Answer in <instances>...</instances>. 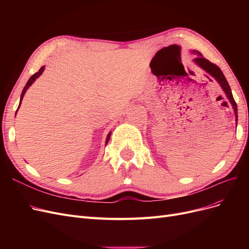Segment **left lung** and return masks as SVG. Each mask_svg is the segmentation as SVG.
Wrapping results in <instances>:
<instances>
[{"instance_id": "1", "label": "left lung", "mask_w": 249, "mask_h": 249, "mask_svg": "<svg viewBox=\"0 0 249 249\" xmlns=\"http://www.w3.org/2000/svg\"><path fill=\"white\" fill-rule=\"evenodd\" d=\"M194 54H196V58L193 59V61L195 64H197L199 67H201V69L203 71H206L208 73H210L211 76H212L213 78H215V80L219 83L221 88L223 89L224 93L227 94L229 101L231 102V106L233 108V112H235V115H236V122H238V110H237V104L235 102V100H233L232 97V93H231V87L229 85V83L227 81V79H225L223 72L221 71V70L218 67L216 64L210 62L209 60H207L206 58H203L202 55L200 54L199 52L197 51H193ZM237 124V123H236Z\"/></svg>"}]
</instances>
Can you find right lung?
<instances>
[{"instance_id": "obj_1", "label": "right lung", "mask_w": 249, "mask_h": 249, "mask_svg": "<svg viewBox=\"0 0 249 249\" xmlns=\"http://www.w3.org/2000/svg\"><path fill=\"white\" fill-rule=\"evenodd\" d=\"M43 70H44V66H42V67H40V70L37 71L36 73H34L33 76L29 79V81L27 82V84H26V86L24 87V89H22V92H21V94H20V100H19V105H18V108H19V106H20V103H21V101H22V97H24V95H25V93H26V91H27V89L31 86L32 84H33V82L38 78L40 74L42 73V71H43ZM18 110H17V112H18ZM110 136H111V132L108 134V136H107V139H106V145H107V143H108V141H109V139H110Z\"/></svg>"}]
</instances>
